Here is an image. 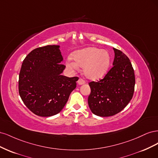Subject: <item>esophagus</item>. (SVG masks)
<instances>
[{
    "label": "esophagus",
    "instance_id": "esophagus-1",
    "mask_svg": "<svg viewBox=\"0 0 158 158\" xmlns=\"http://www.w3.org/2000/svg\"><path fill=\"white\" fill-rule=\"evenodd\" d=\"M78 84L79 85H82V84H85V81L84 80H82V78H80L78 81Z\"/></svg>",
    "mask_w": 158,
    "mask_h": 158
}]
</instances>
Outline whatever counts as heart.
Returning <instances> with one entry per match:
<instances>
[{
    "label": "heart",
    "mask_w": 158,
    "mask_h": 158,
    "mask_svg": "<svg viewBox=\"0 0 158 158\" xmlns=\"http://www.w3.org/2000/svg\"><path fill=\"white\" fill-rule=\"evenodd\" d=\"M72 58H68L66 64L70 70H78L79 66L83 67L84 76L89 80H99L103 78L107 72L111 56L106 50L96 47H86L76 51Z\"/></svg>",
    "instance_id": "heart-1"
}]
</instances>
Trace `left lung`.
<instances>
[{
    "mask_svg": "<svg viewBox=\"0 0 158 158\" xmlns=\"http://www.w3.org/2000/svg\"><path fill=\"white\" fill-rule=\"evenodd\" d=\"M113 67L104 78L91 82L88 97L89 107L94 114L110 117L125 108L132 98L135 85V72L128 56L113 48Z\"/></svg>",
    "mask_w": 158,
    "mask_h": 158,
    "instance_id": "left-lung-1",
    "label": "left lung"
}]
</instances>
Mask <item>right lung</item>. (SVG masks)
<instances>
[{
    "instance_id": "obj_1",
    "label": "right lung",
    "mask_w": 158,
    "mask_h": 158,
    "mask_svg": "<svg viewBox=\"0 0 158 158\" xmlns=\"http://www.w3.org/2000/svg\"><path fill=\"white\" fill-rule=\"evenodd\" d=\"M59 45H47L31 51L23 60L19 74V94L26 106L40 117L61 111L78 77L62 75L65 66Z\"/></svg>"
}]
</instances>
